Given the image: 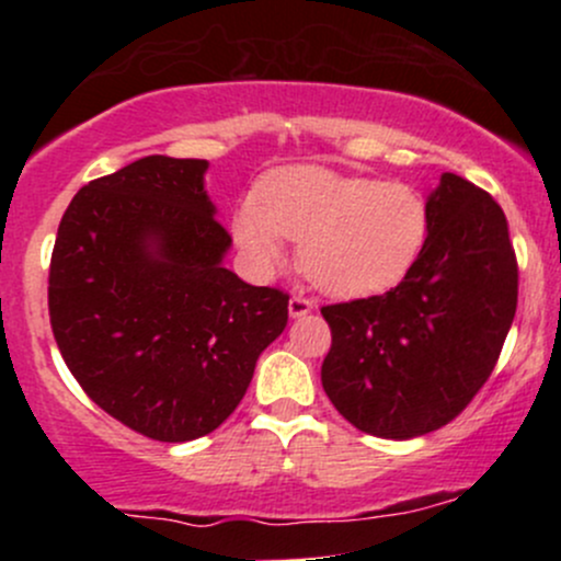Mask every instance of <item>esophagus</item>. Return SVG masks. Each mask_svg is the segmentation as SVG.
Instances as JSON below:
<instances>
[{"label":"esophagus","mask_w":561,"mask_h":561,"mask_svg":"<svg viewBox=\"0 0 561 561\" xmlns=\"http://www.w3.org/2000/svg\"><path fill=\"white\" fill-rule=\"evenodd\" d=\"M311 308L313 300L306 298V295H293V298H289V317H306V313H311Z\"/></svg>","instance_id":"obj_1"}]
</instances>
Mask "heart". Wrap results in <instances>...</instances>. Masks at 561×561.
<instances>
[{
  "mask_svg": "<svg viewBox=\"0 0 561 561\" xmlns=\"http://www.w3.org/2000/svg\"><path fill=\"white\" fill-rule=\"evenodd\" d=\"M430 231L416 186L300 165L266 176L255 199L231 216V234L255 274L285 263V240L300 242V266L327 293L364 298L403 279Z\"/></svg>",
  "mask_w": 561,
  "mask_h": 561,
  "instance_id": "b5f03b06",
  "label": "heart"
}]
</instances>
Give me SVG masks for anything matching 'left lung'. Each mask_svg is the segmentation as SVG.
<instances>
[{
	"label": "left lung",
	"instance_id": "1",
	"mask_svg": "<svg viewBox=\"0 0 561 561\" xmlns=\"http://www.w3.org/2000/svg\"><path fill=\"white\" fill-rule=\"evenodd\" d=\"M420 259L385 295L321 306V385L353 427L409 440L454 422L488 382L517 311V255L485 190L443 173Z\"/></svg>",
	"mask_w": 561,
	"mask_h": 561
}]
</instances>
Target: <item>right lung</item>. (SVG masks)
<instances>
[{
	"label": "right lung",
	"instance_id": "1",
	"mask_svg": "<svg viewBox=\"0 0 561 561\" xmlns=\"http://www.w3.org/2000/svg\"><path fill=\"white\" fill-rule=\"evenodd\" d=\"M208 160L150 156L83 184L49 261V324L70 375L134 433L186 443L242 401L289 295L224 268Z\"/></svg>",
	"mask_w": 561,
	"mask_h": 561
}]
</instances>
